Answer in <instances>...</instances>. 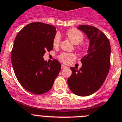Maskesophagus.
Instances as JSON below:
<instances>
[{
	"label": "esophagus",
	"mask_w": 122,
	"mask_h": 122,
	"mask_svg": "<svg viewBox=\"0 0 122 122\" xmlns=\"http://www.w3.org/2000/svg\"><path fill=\"white\" fill-rule=\"evenodd\" d=\"M66 67H67V66H66L63 65V64H62V65H61V69H62L64 68H66Z\"/></svg>",
	"instance_id": "esophagus-1"
}]
</instances>
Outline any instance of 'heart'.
Instances as JSON below:
<instances>
[{
    "label": "heart",
    "instance_id": "heart-1",
    "mask_svg": "<svg viewBox=\"0 0 122 122\" xmlns=\"http://www.w3.org/2000/svg\"><path fill=\"white\" fill-rule=\"evenodd\" d=\"M66 35L67 37L71 40L72 42L74 44H79L83 40V34L81 31L76 29H71L67 30L66 33ZM61 42V36L59 34H56L54 36L53 39V45L55 48L59 47ZM78 50L80 51L83 50V46L79 45L77 46ZM59 60L64 64H70L73 60L76 58V56L75 54L71 53H61L58 56Z\"/></svg>",
    "mask_w": 122,
    "mask_h": 122
}]
</instances>
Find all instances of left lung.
Segmentation results:
<instances>
[{"label": "left lung", "mask_w": 122, "mask_h": 122, "mask_svg": "<svg viewBox=\"0 0 122 122\" xmlns=\"http://www.w3.org/2000/svg\"><path fill=\"white\" fill-rule=\"evenodd\" d=\"M78 29L86 34L90 46L87 54L81 59L80 70L70 67L72 75L67 84L76 95L87 96L99 90L106 79L111 66V45L106 36L97 27L83 24Z\"/></svg>", "instance_id": "left-lung-1"}]
</instances>
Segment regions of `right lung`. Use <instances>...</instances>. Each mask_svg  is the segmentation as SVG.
<instances>
[{
    "instance_id": "right-lung-1",
    "label": "right lung",
    "mask_w": 122,
    "mask_h": 122,
    "mask_svg": "<svg viewBox=\"0 0 122 122\" xmlns=\"http://www.w3.org/2000/svg\"><path fill=\"white\" fill-rule=\"evenodd\" d=\"M56 27L34 22L19 32L13 46L11 60L17 79L26 90L42 95L51 88L61 70V64L53 60L50 64L43 56L53 48Z\"/></svg>"
}]
</instances>
